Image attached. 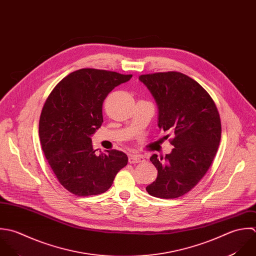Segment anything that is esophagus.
I'll return each mask as SVG.
<instances>
[{"label":"esophagus","mask_w":256,"mask_h":256,"mask_svg":"<svg viewBox=\"0 0 256 256\" xmlns=\"http://www.w3.org/2000/svg\"><path fill=\"white\" fill-rule=\"evenodd\" d=\"M145 161L144 157L141 155H131L129 156V163L130 164H136V163H141Z\"/></svg>","instance_id":"esophagus-1"}]
</instances>
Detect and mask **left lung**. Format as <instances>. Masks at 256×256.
I'll use <instances>...</instances> for the list:
<instances>
[{
  "label": "left lung",
  "mask_w": 256,
  "mask_h": 256,
  "mask_svg": "<svg viewBox=\"0 0 256 256\" xmlns=\"http://www.w3.org/2000/svg\"><path fill=\"white\" fill-rule=\"evenodd\" d=\"M139 80L156 99L159 128L174 135L170 154L165 159L156 154L150 158L158 176L146 190L161 198L182 196L212 164L222 136L220 113L206 90L186 74L157 72L140 76Z\"/></svg>",
  "instance_id": "left-lung-1"
}]
</instances>
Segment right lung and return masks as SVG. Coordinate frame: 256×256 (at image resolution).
I'll return each instance as SVG.
<instances>
[{"instance_id": "obj_1", "label": "right lung", "mask_w": 256, "mask_h": 256, "mask_svg": "<svg viewBox=\"0 0 256 256\" xmlns=\"http://www.w3.org/2000/svg\"><path fill=\"white\" fill-rule=\"evenodd\" d=\"M132 74L82 68L52 89L40 117L38 134L44 157L62 186L78 196L100 194L128 163L125 153H95L90 136L103 122L108 93Z\"/></svg>"}]
</instances>
